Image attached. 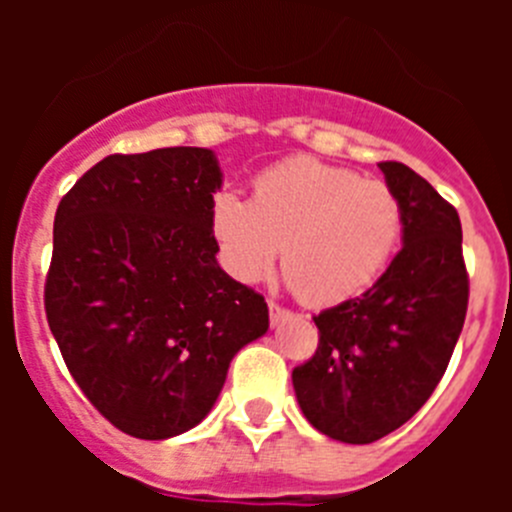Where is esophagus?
Returning <instances> with one entry per match:
<instances>
[{"instance_id": "34e87169", "label": "esophagus", "mask_w": 512, "mask_h": 512, "mask_svg": "<svg viewBox=\"0 0 512 512\" xmlns=\"http://www.w3.org/2000/svg\"><path fill=\"white\" fill-rule=\"evenodd\" d=\"M269 318H271V325H279L289 318V310H284L282 305H277V302L269 300Z\"/></svg>"}]
</instances>
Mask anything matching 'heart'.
<instances>
[{
  "label": "heart",
  "instance_id": "1",
  "mask_svg": "<svg viewBox=\"0 0 512 512\" xmlns=\"http://www.w3.org/2000/svg\"><path fill=\"white\" fill-rule=\"evenodd\" d=\"M402 205L390 184L297 156L253 182V200L223 189L212 202V235L238 282H261L282 251L289 287L307 305L361 295L390 264Z\"/></svg>",
  "mask_w": 512,
  "mask_h": 512
}]
</instances>
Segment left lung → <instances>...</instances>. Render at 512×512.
I'll return each mask as SVG.
<instances>
[{"mask_svg": "<svg viewBox=\"0 0 512 512\" xmlns=\"http://www.w3.org/2000/svg\"><path fill=\"white\" fill-rule=\"evenodd\" d=\"M402 205V248L372 289L315 315L318 351L292 372L302 413L328 438L372 443L433 395L467 318L454 207L397 161L379 164Z\"/></svg>", "mask_w": 512, "mask_h": 512, "instance_id": "8db88e82", "label": "left lung"}]
</instances>
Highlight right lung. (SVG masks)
<instances>
[{
	"instance_id": "right-lung-1",
	"label": "right lung",
	"mask_w": 512,
	"mask_h": 512,
	"mask_svg": "<svg viewBox=\"0 0 512 512\" xmlns=\"http://www.w3.org/2000/svg\"><path fill=\"white\" fill-rule=\"evenodd\" d=\"M210 148L102 158L61 200L45 315L71 377L135 438L205 420L228 366L269 330L259 292L220 269Z\"/></svg>"
}]
</instances>
